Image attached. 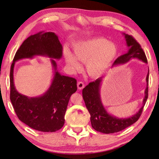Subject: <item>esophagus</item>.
I'll use <instances>...</instances> for the list:
<instances>
[{
  "instance_id": "1",
  "label": "esophagus",
  "mask_w": 159,
  "mask_h": 159,
  "mask_svg": "<svg viewBox=\"0 0 159 159\" xmlns=\"http://www.w3.org/2000/svg\"><path fill=\"white\" fill-rule=\"evenodd\" d=\"M77 87L79 89H83L84 88V87H85V85H84V83L83 82L80 81L77 83Z\"/></svg>"
}]
</instances>
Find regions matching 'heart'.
<instances>
[{
  "label": "heart",
  "instance_id": "1",
  "mask_svg": "<svg viewBox=\"0 0 159 159\" xmlns=\"http://www.w3.org/2000/svg\"><path fill=\"white\" fill-rule=\"evenodd\" d=\"M74 56L68 49L64 50L67 65L74 70L80 68L77 59L86 63L87 72L93 78L100 77L105 73L116 58L118 50L116 45L107 39L98 38L76 43L74 46Z\"/></svg>",
  "mask_w": 159,
  "mask_h": 159
}]
</instances>
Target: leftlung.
<instances>
[{
  "instance_id": "1",
  "label": "left lung",
  "mask_w": 159,
  "mask_h": 159,
  "mask_svg": "<svg viewBox=\"0 0 159 159\" xmlns=\"http://www.w3.org/2000/svg\"><path fill=\"white\" fill-rule=\"evenodd\" d=\"M126 44L129 47L127 53L124 54L115 61L113 66L126 63L131 59L137 58L144 63H148L146 54L137 40L133 36L125 34ZM148 79L149 71L146 77L147 87L145 90V98L143 100V106L138 112L134 116L128 118H117L107 113L101 102L100 95V88L102 77L96 79L95 81L89 83L83 89V98L85 105L90 113V120L93 129L100 133L109 134L117 133L125 128L131 126L139 119L142 113L143 107L146 104L148 97Z\"/></svg>"
}]
</instances>
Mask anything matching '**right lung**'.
<instances>
[{
  "instance_id": "1",
  "label": "right lung",
  "mask_w": 159,
  "mask_h": 159,
  "mask_svg": "<svg viewBox=\"0 0 159 159\" xmlns=\"http://www.w3.org/2000/svg\"><path fill=\"white\" fill-rule=\"evenodd\" d=\"M63 47L52 32H39L29 36L17 50L10 70V100L19 120L33 129L55 132L65 123V114L70 96L77 90L76 80L61 75L57 63L51 59L55 75L51 85L42 96L29 98L17 92L13 83V68L17 61L34 56H47L59 59Z\"/></svg>"
}]
</instances>
